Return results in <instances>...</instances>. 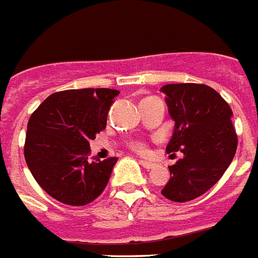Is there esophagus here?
I'll use <instances>...</instances> for the list:
<instances>
[{
    "mask_svg": "<svg viewBox=\"0 0 258 258\" xmlns=\"http://www.w3.org/2000/svg\"><path fill=\"white\" fill-rule=\"evenodd\" d=\"M140 164H141L145 169H148V170H149V169H153L154 166H156V164H153V162H149V161H145V160H140Z\"/></svg>",
    "mask_w": 258,
    "mask_h": 258,
    "instance_id": "obj_1",
    "label": "esophagus"
}]
</instances>
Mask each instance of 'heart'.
I'll return each instance as SVG.
<instances>
[{"mask_svg":"<svg viewBox=\"0 0 258 258\" xmlns=\"http://www.w3.org/2000/svg\"><path fill=\"white\" fill-rule=\"evenodd\" d=\"M131 148L133 150H136V152H139V153H146V150H148L146 145L142 141L131 142Z\"/></svg>","mask_w":258,"mask_h":258,"instance_id":"heart-1","label":"heart"}]
</instances>
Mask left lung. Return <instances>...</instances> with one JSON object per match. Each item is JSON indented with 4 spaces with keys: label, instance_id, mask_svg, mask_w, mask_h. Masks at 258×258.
<instances>
[{
    "label": "left lung",
    "instance_id": "left-lung-1",
    "mask_svg": "<svg viewBox=\"0 0 258 258\" xmlns=\"http://www.w3.org/2000/svg\"><path fill=\"white\" fill-rule=\"evenodd\" d=\"M161 90L174 119L166 152L184 154L169 166L172 177L161 193L170 201L186 203L209 190L233 160L238 141L230 119L233 112L204 84H168Z\"/></svg>",
    "mask_w": 258,
    "mask_h": 258
}]
</instances>
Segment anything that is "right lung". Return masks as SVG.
<instances>
[{
	"mask_svg": "<svg viewBox=\"0 0 258 258\" xmlns=\"http://www.w3.org/2000/svg\"><path fill=\"white\" fill-rule=\"evenodd\" d=\"M118 90L71 89L57 92L32 113L24 154L30 173L59 203L82 207L104 191L118 158L90 160V140L106 127Z\"/></svg>",
	"mask_w": 258,
	"mask_h": 258,
	"instance_id": "1",
	"label": "right lung"
}]
</instances>
